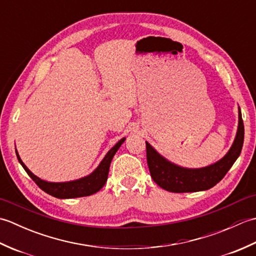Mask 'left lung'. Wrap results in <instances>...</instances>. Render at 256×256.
<instances>
[{
  "instance_id": "8db88e82",
  "label": "left lung",
  "mask_w": 256,
  "mask_h": 256,
  "mask_svg": "<svg viewBox=\"0 0 256 256\" xmlns=\"http://www.w3.org/2000/svg\"><path fill=\"white\" fill-rule=\"evenodd\" d=\"M244 140V125L238 106V123L234 140L228 153L218 162L206 167L187 168L174 164L146 142V156L150 176L162 189L170 192H194L216 186L240 156Z\"/></svg>"
}]
</instances>
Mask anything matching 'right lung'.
I'll return each mask as SVG.
<instances>
[{"label": "right lung", "instance_id": "obj_1", "mask_svg": "<svg viewBox=\"0 0 256 256\" xmlns=\"http://www.w3.org/2000/svg\"><path fill=\"white\" fill-rule=\"evenodd\" d=\"M125 138H121L118 142L113 146V148L108 152L103 160L100 162L96 170L89 175L84 177H81L76 180L70 182H52L47 180H42L40 177L34 175L27 166L24 164L23 160H20L18 155V152L15 150L16 156L20 164L23 166L25 172L28 174V176L35 182V184L40 187L42 190H44L48 194L52 196L59 199H72V198H79V197H86V196H91L104 186L108 180V170H110V164L112 162L113 156L116 155L118 150L121 148V145L124 143Z\"/></svg>", "mask_w": 256, "mask_h": 256}]
</instances>
